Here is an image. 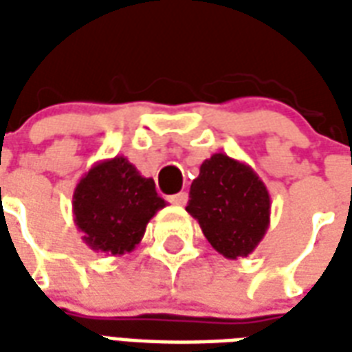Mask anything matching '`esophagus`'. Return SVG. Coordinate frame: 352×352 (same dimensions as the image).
<instances>
[{
  "instance_id": "34e87169",
  "label": "esophagus",
  "mask_w": 352,
  "mask_h": 352,
  "mask_svg": "<svg viewBox=\"0 0 352 352\" xmlns=\"http://www.w3.org/2000/svg\"><path fill=\"white\" fill-rule=\"evenodd\" d=\"M169 201L173 204V206H184L186 201H188V194L186 192H179V194H173V196H169Z\"/></svg>"
}]
</instances>
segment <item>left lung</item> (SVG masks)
<instances>
[{
  "label": "left lung",
  "mask_w": 352,
  "mask_h": 352,
  "mask_svg": "<svg viewBox=\"0 0 352 352\" xmlns=\"http://www.w3.org/2000/svg\"><path fill=\"white\" fill-rule=\"evenodd\" d=\"M186 211L214 251L230 260L249 256L270 228V192L245 162L217 153L199 166Z\"/></svg>",
  "instance_id": "1"
}]
</instances>
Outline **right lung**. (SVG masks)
I'll use <instances>...</instances> for the list:
<instances>
[{"label":"right lung","instance_id":"obj_1","mask_svg":"<svg viewBox=\"0 0 352 352\" xmlns=\"http://www.w3.org/2000/svg\"><path fill=\"white\" fill-rule=\"evenodd\" d=\"M166 201L154 181L143 177L124 156L94 164L73 192V221L94 252L120 256L145 236L148 221Z\"/></svg>","mask_w":352,"mask_h":352}]
</instances>
